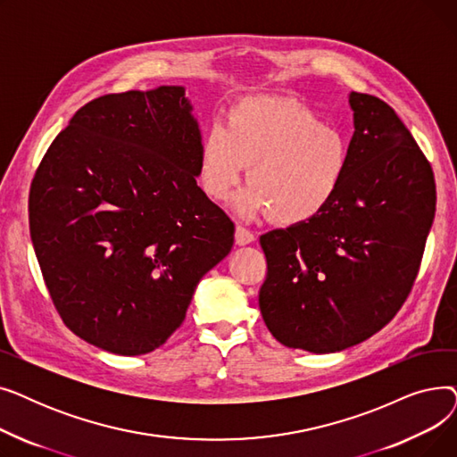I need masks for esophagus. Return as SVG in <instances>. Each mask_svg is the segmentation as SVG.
<instances>
[{"label": "esophagus", "mask_w": 457, "mask_h": 457, "mask_svg": "<svg viewBox=\"0 0 457 457\" xmlns=\"http://www.w3.org/2000/svg\"><path fill=\"white\" fill-rule=\"evenodd\" d=\"M253 241H255V235H253L250 229H246V228H243V226H237V229H235V243H237L238 246L250 245V243H253Z\"/></svg>", "instance_id": "esophagus-1"}]
</instances>
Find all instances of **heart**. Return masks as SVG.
Returning <instances> with one entry per match:
<instances>
[{"mask_svg":"<svg viewBox=\"0 0 457 457\" xmlns=\"http://www.w3.org/2000/svg\"><path fill=\"white\" fill-rule=\"evenodd\" d=\"M248 166L241 214L265 212L281 226L315 219L337 196L350 166L345 135L307 105L279 96L238 102L228 126L212 122L200 144L198 179L212 200L226 198Z\"/></svg>","mask_w":457,"mask_h":457,"instance_id":"heart-1","label":"heart"}]
</instances>
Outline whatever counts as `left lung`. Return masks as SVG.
<instances>
[{
	"instance_id": "8db88e82",
	"label": "left lung",
	"mask_w": 457,
	"mask_h": 457,
	"mask_svg": "<svg viewBox=\"0 0 457 457\" xmlns=\"http://www.w3.org/2000/svg\"><path fill=\"white\" fill-rule=\"evenodd\" d=\"M350 166L315 219L261 235L262 320L276 341L339 352L389 324L410 296L436 216L431 164L391 105L352 92Z\"/></svg>"
}]
</instances>
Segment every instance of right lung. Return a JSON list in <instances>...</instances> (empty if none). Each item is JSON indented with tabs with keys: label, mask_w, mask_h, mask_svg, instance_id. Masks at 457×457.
I'll return each instance as SVG.
<instances>
[{
	"label": "right lung",
	"mask_w": 457,
	"mask_h": 457,
	"mask_svg": "<svg viewBox=\"0 0 457 457\" xmlns=\"http://www.w3.org/2000/svg\"><path fill=\"white\" fill-rule=\"evenodd\" d=\"M183 87L105 94L83 105L42 157L29 231L70 331L142 355L183 324L198 281L235 226L196 185L202 135Z\"/></svg>",
	"instance_id": "1"
}]
</instances>
